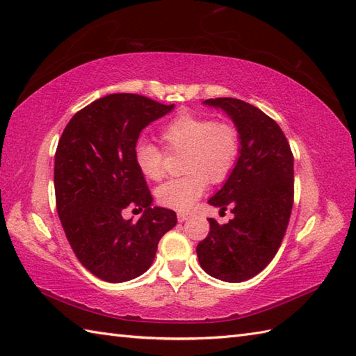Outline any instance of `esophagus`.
<instances>
[{
	"instance_id": "esophagus-1",
	"label": "esophagus",
	"mask_w": 356,
	"mask_h": 356,
	"mask_svg": "<svg viewBox=\"0 0 356 356\" xmlns=\"http://www.w3.org/2000/svg\"><path fill=\"white\" fill-rule=\"evenodd\" d=\"M188 218H190V214H188V213H179L177 214L179 222H185V220H188Z\"/></svg>"
}]
</instances>
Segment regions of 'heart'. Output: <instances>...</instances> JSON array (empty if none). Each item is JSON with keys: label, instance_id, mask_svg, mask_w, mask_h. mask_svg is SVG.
<instances>
[{"label": "heart", "instance_id": "1", "mask_svg": "<svg viewBox=\"0 0 356 356\" xmlns=\"http://www.w3.org/2000/svg\"><path fill=\"white\" fill-rule=\"evenodd\" d=\"M161 138L170 151H184L182 177L171 179L157 188V200L171 209H190L208 179L218 184L229 176L240 153V131L232 122H216L211 116L180 113L161 128ZM139 171L149 180L165 174V153L154 143L142 140L134 149Z\"/></svg>", "mask_w": 356, "mask_h": 356}]
</instances>
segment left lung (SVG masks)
Listing matches in <instances>:
<instances>
[{
    "instance_id": "1",
    "label": "left lung",
    "mask_w": 356,
    "mask_h": 356,
    "mask_svg": "<svg viewBox=\"0 0 356 356\" xmlns=\"http://www.w3.org/2000/svg\"><path fill=\"white\" fill-rule=\"evenodd\" d=\"M223 110L240 131V153L223 186L208 200L232 220H209V234L197 245L202 269L228 283L252 278L274 259L289 223L293 203V156L274 119L234 97L207 99Z\"/></svg>"
}]
</instances>
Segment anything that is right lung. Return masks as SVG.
<instances>
[{"mask_svg": "<svg viewBox=\"0 0 356 356\" xmlns=\"http://www.w3.org/2000/svg\"><path fill=\"white\" fill-rule=\"evenodd\" d=\"M174 108L149 97L115 93L92 102L64 128L55 154L59 220L74 255L93 275L124 283L153 263L159 240L177 223L153 197L134 159L140 131ZM138 207V222L123 209Z\"/></svg>", "mask_w": 356, "mask_h": 356, "instance_id": "add662e5", "label": "right lung"}]
</instances>
